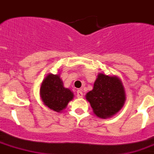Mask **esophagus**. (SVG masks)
Masks as SVG:
<instances>
[{
	"label": "esophagus",
	"instance_id": "esophagus-1",
	"mask_svg": "<svg viewBox=\"0 0 154 154\" xmlns=\"http://www.w3.org/2000/svg\"><path fill=\"white\" fill-rule=\"evenodd\" d=\"M83 96V93L82 92L81 90H78L77 91V97L78 98H82Z\"/></svg>",
	"mask_w": 154,
	"mask_h": 154
}]
</instances>
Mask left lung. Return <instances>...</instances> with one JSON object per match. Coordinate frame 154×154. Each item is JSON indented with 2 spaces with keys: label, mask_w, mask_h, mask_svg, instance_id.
<instances>
[{
  "label": "left lung",
  "mask_w": 154,
  "mask_h": 154,
  "mask_svg": "<svg viewBox=\"0 0 154 154\" xmlns=\"http://www.w3.org/2000/svg\"><path fill=\"white\" fill-rule=\"evenodd\" d=\"M85 96L94 113L103 119L119 112L126 100L124 88L119 79L103 74H99L93 89Z\"/></svg>",
  "instance_id": "obj_1"
}]
</instances>
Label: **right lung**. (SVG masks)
Listing matches in <instances>:
<instances>
[{
  "instance_id": "add662e5",
  "label": "right lung",
  "mask_w": 154,
  "mask_h": 154,
  "mask_svg": "<svg viewBox=\"0 0 154 154\" xmlns=\"http://www.w3.org/2000/svg\"><path fill=\"white\" fill-rule=\"evenodd\" d=\"M41 97L45 106L56 112H61L73 99V93L63 86L58 75L49 74L42 82Z\"/></svg>"
}]
</instances>
